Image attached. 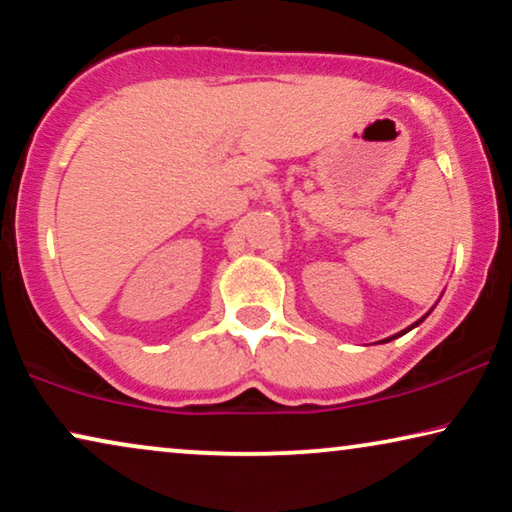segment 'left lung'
Masks as SVG:
<instances>
[{"mask_svg":"<svg viewBox=\"0 0 512 512\" xmlns=\"http://www.w3.org/2000/svg\"><path fill=\"white\" fill-rule=\"evenodd\" d=\"M419 321H422V319H419ZM419 321H417V324H419ZM417 324H415V326H417ZM410 328H412V326H410ZM403 333H405V331H403ZM394 338H396V335H394Z\"/></svg>","mask_w":512,"mask_h":512,"instance_id":"left-lung-1","label":"left lung"}]
</instances>
